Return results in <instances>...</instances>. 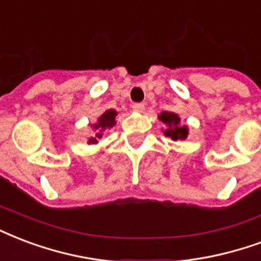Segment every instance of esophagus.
I'll use <instances>...</instances> for the list:
<instances>
[{
  "label": "esophagus",
  "instance_id": "esophagus-1",
  "mask_svg": "<svg viewBox=\"0 0 261 261\" xmlns=\"http://www.w3.org/2000/svg\"><path fill=\"white\" fill-rule=\"evenodd\" d=\"M133 111L136 112H144L145 111V103H142V102H137L133 105Z\"/></svg>",
  "mask_w": 261,
  "mask_h": 261
}]
</instances>
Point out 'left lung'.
Masks as SVG:
<instances>
[{
    "mask_svg": "<svg viewBox=\"0 0 261 261\" xmlns=\"http://www.w3.org/2000/svg\"><path fill=\"white\" fill-rule=\"evenodd\" d=\"M160 121H163L167 128L165 130V136L170 137L171 140H185L188 136V128L185 125L179 124L178 115L173 112H162L159 116Z\"/></svg>",
    "mask_w": 261,
    "mask_h": 261,
    "instance_id": "left-lung-1",
    "label": "left lung"
}]
</instances>
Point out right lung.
I'll return each mask as SVG.
<instances>
[{"label": "right lung", "instance_id": "obj_1", "mask_svg": "<svg viewBox=\"0 0 261 261\" xmlns=\"http://www.w3.org/2000/svg\"><path fill=\"white\" fill-rule=\"evenodd\" d=\"M115 111H106L103 115L98 119V123L94 124L92 127L95 128V136L91 137L90 140H88V144H96L98 142V138H102V134L105 133V131L111 130L112 127L115 125V117H116Z\"/></svg>", "mask_w": 261, "mask_h": 261}]
</instances>
